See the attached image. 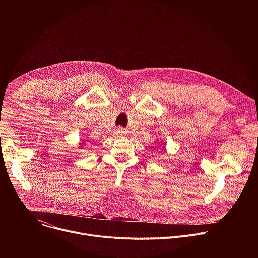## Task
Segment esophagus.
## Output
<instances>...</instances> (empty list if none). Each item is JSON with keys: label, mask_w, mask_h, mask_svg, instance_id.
<instances>
[{"label": "esophagus", "mask_w": 258, "mask_h": 258, "mask_svg": "<svg viewBox=\"0 0 258 258\" xmlns=\"http://www.w3.org/2000/svg\"><path fill=\"white\" fill-rule=\"evenodd\" d=\"M119 133V136H123V131H118Z\"/></svg>", "instance_id": "obj_1"}]
</instances>
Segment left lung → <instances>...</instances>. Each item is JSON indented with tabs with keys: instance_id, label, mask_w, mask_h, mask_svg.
I'll return each mask as SVG.
<instances>
[{
	"instance_id": "obj_1",
	"label": "left lung",
	"mask_w": 258,
	"mask_h": 258,
	"mask_svg": "<svg viewBox=\"0 0 258 258\" xmlns=\"http://www.w3.org/2000/svg\"><path fill=\"white\" fill-rule=\"evenodd\" d=\"M162 152H165V147L164 146L162 147Z\"/></svg>"
}]
</instances>
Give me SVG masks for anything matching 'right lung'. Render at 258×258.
I'll return each mask as SVG.
<instances>
[{"label": "right lung", "mask_w": 258, "mask_h": 258, "mask_svg": "<svg viewBox=\"0 0 258 258\" xmlns=\"http://www.w3.org/2000/svg\"><path fill=\"white\" fill-rule=\"evenodd\" d=\"M79 145H80V148H81V149H82V147H83V145H84V144H83V143H80V144H79Z\"/></svg>", "instance_id": "obj_1"}]
</instances>
